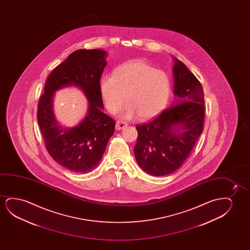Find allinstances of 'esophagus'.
I'll return each instance as SVG.
<instances>
[{"instance_id": "obj_1", "label": "esophagus", "mask_w": 250, "mask_h": 250, "mask_svg": "<svg viewBox=\"0 0 250 250\" xmlns=\"http://www.w3.org/2000/svg\"><path fill=\"white\" fill-rule=\"evenodd\" d=\"M127 126V123L125 122H124V121H120V120H118L116 122V128L117 130H123L125 127Z\"/></svg>"}]
</instances>
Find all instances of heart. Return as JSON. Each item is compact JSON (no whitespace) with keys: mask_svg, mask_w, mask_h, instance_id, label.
Masks as SVG:
<instances>
[{"mask_svg":"<svg viewBox=\"0 0 250 250\" xmlns=\"http://www.w3.org/2000/svg\"><path fill=\"white\" fill-rule=\"evenodd\" d=\"M101 93L110 113H117L126 101L123 118L131 119L138 114L142 120H147L167 106L171 80L167 72L137 60L120 65L114 74L103 76Z\"/></svg>","mask_w":250,"mask_h":250,"instance_id":"obj_1","label":"heart"}]
</instances>
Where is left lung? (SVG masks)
Listing matches in <instances>:
<instances>
[{
  "mask_svg": "<svg viewBox=\"0 0 250 250\" xmlns=\"http://www.w3.org/2000/svg\"><path fill=\"white\" fill-rule=\"evenodd\" d=\"M176 99L148 123L137 125L134 154L137 164L153 176H165L184 164L203 131L204 93L187 66L173 58Z\"/></svg>",
  "mask_w": 250,
  "mask_h": 250,
  "instance_id": "left-lung-1",
  "label": "left lung"
}]
</instances>
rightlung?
Returning a JSON list of instances; mask_svg holds the SVG:
<instances>
[{"mask_svg":"<svg viewBox=\"0 0 250 250\" xmlns=\"http://www.w3.org/2000/svg\"><path fill=\"white\" fill-rule=\"evenodd\" d=\"M107 53L103 49H79L49 74L39 99L38 121L48 154L69 171L89 172L98 166L115 121L103 113L100 79ZM81 89L88 100L86 117L75 127H64L53 112L55 92L65 86Z\"/></svg>","mask_w":250,"mask_h":250,"instance_id":"right-lung-1","label":"right lung"}]
</instances>
